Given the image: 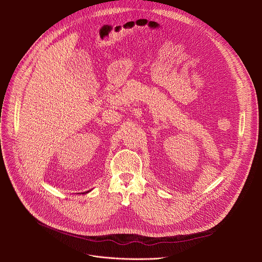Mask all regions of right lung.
<instances>
[{
	"instance_id": "obj_1",
	"label": "right lung",
	"mask_w": 262,
	"mask_h": 262,
	"mask_svg": "<svg viewBox=\"0 0 262 262\" xmlns=\"http://www.w3.org/2000/svg\"><path fill=\"white\" fill-rule=\"evenodd\" d=\"M86 193H88V192H86Z\"/></svg>"
}]
</instances>
